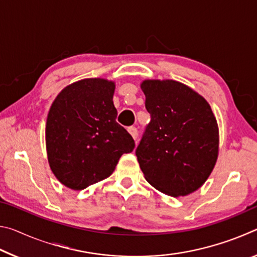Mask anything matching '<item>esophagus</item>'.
<instances>
[{"label": "esophagus", "instance_id": "1", "mask_svg": "<svg viewBox=\"0 0 257 257\" xmlns=\"http://www.w3.org/2000/svg\"><path fill=\"white\" fill-rule=\"evenodd\" d=\"M128 132H129L130 135H132V137H133L134 139H137V136H138V130H137V128L129 127V128H128Z\"/></svg>", "mask_w": 257, "mask_h": 257}]
</instances>
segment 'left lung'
<instances>
[{"mask_svg":"<svg viewBox=\"0 0 257 257\" xmlns=\"http://www.w3.org/2000/svg\"><path fill=\"white\" fill-rule=\"evenodd\" d=\"M151 122L136 150L145 179L172 197L197 190L216 163L219 128L210 104L176 80H144Z\"/></svg>","mask_w":257,"mask_h":257,"instance_id":"obj_1","label":"left lung"}]
</instances>
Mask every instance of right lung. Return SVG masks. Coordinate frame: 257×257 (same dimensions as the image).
Wrapping results in <instances>:
<instances>
[{"mask_svg": "<svg viewBox=\"0 0 257 257\" xmlns=\"http://www.w3.org/2000/svg\"><path fill=\"white\" fill-rule=\"evenodd\" d=\"M115 85L88 78L67 86L52 103L45 139L50 168L61 184L81 190L110 177L135 142L116 122Z\"/></svg>", "mask_w": 257, "mask_h": 257, "instance_id": "right-lung-1", "label": "right lung"}]
</instances>
